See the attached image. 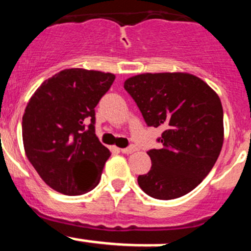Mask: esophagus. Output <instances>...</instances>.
<instances>
[{
  "label": "esophagus",
  "instance_id": "34e87169",
  "mask_svg": "<svg viewBox=\"0 0 251 251\" xmlns=\"http://www.w3.org/2000/svg\"><path fill=\"white\" fill-rule=\"evenodd\" d=\"M136 151H137V148H136L135 146H130V147H127V148H123V150H121V152L125 153V154H131V153L136 152Z\"/></svg>",
  "mask_w": 251,
  "mask_h": 251
}]
</instances>
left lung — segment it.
Returning a JSON list of instances; mask_svg holds the SVG:
<instances>
[{
	"mask_svg": "<svg viewBox=\"0 0 251 251\" xmlns=\"http://www.w3.org/2000/svg\"><path fill=\"white\" fill-rule=\"evenodd\" d=\"M124 88L148 126L160 127L159 150L148 151L152 167L140 175V187L151 198L173 200L194 190L215 165L223 146L220 97L199 77L184 72L142 74Z\"/></svg>",
	"mask_w": 251,
	"mask_h": 251,
	"instance_id": "obj_1",
	"label": "left lung"
}]
</instances>
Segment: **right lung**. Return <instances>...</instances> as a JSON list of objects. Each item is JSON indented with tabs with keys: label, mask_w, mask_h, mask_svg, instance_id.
<instances>
[{
	"label": "right lung",
	"mask_w": 251,
	"mask_h": 251,
	"mask_svg": "<svg viewBox=\"0 0 251 251\" xmlns=\"http://www.w3.org/2000/svg\"><path fill=\"white\" fill-rule=\"evenodd\" d=\"M114 79L113 74L67 69L44 81L29 99L22 121L24 151L53 190L76 196L99 184L110 151L96 136L94 108Z\"/></svg>",
	"instance_id": "right-lung-1"
}]
</instances>
